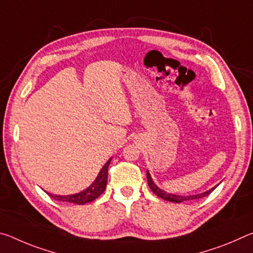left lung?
<instances>
[{"instance_id": "obj_1", "label": "left lung", "mask_w": 253, "mask_h": 253, "mask_svg": "<svg viewBox=\"0 0 253 253\" xmlns=\"http://www.w3.org/2000/svg\"><path fill=\"white\" fill-rule=\"evenodd\" d=\"M147 182H148V186L151 187V190L155 193L158 198H161L165 201H169V202H173V203H182V202H186V201H193V200H199V199H202L205 198V196H208L210 193H212V191L215 188L217 185H215L212 188H210V190L203 192V193H199V194H193V195H177V194H173V193H169V192H166L164 190H162V188L158 187L155 183H154L153 178L151 176V174H149L148 169H147Z\"/></svg>"}]
</instances>
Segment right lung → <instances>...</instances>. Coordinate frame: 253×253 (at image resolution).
<instances>
[{
    "label": "right lung",
    "instance_id": "right-lung-1",
    "mask_svg": "<svg viewBox=\"0 0 253 253\" xmlns=\"http://www.w3.org/2000/svg\"><path fill=\"white\" fill-rule=\"evenodd\" d=\"M111 158H109V160L106 162V164L102 166L99 174L97 175L95 181L90 184V186L84 188V191L79 192V193H75L70 195H57V194L49 193V192L46 191L44 192L50 196V198L54 199L55 201H61V202H69V203H75L78 205L92 202V201L96 200L101 193H104V191L106 190L107 177H108V166L110 164Z\"/></svg>",
    "mask_w": 253,
    "mask_h": 253
}]
</instances>
